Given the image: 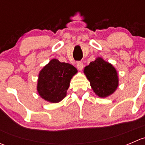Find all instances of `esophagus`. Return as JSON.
<instances>
[{
	"label": "esophagus",
	"instance_id": "1",
	"mask_svg": "<svg viewBox=\"0 0 145 145\" xmlns=\"http://www.w3.org/2000/svg\"><path fill=\"white\" fill-rule=\"evenodd\" d=\"M76 67H77V69H78L79 70V71H82V69H83V64L81 62H77Z\"/></svg>",
	"mask_w": 145,
	"mask_h": 145
}]
</instances>
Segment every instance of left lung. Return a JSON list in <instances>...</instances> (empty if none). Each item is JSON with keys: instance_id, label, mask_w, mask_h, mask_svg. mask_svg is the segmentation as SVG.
Wrapping results in <instances>:
<instances>
[{"instance_id": "left-lung-1", "label": "left lung", "mask_w": 145, "mask_h": 145, "mask_svg": "<svg viewBox=\"0 0 145 145\" xmlns=\"http://www.w3.org/2000/svg\"><path fill=\"white\" fill-rule=\"evenodd\" d=\"M90 86L98 97L105 98L113 94L118 86V73L112 64L97 57L83 70Z\"/></svg>"}]
</instances>
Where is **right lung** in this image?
<instances>
[{"instance_id":"obj_1","label":"right lung","mask_w":145,"mask_h":145,"mask_svg":"<svg viewBox=\"0 0 145 145\" xmlns=\"http://www.w3.org/2000/svg\"><path fill=\"white\" fill-rule=\"evenodd\" d=\"M78 72L71 64L52 59L40 71L37 81V91L41 98L57 103L67 96L72 77Z\"/></svg>"}]
</instances>
